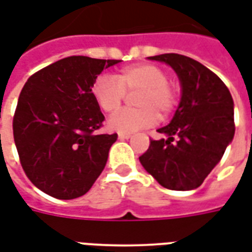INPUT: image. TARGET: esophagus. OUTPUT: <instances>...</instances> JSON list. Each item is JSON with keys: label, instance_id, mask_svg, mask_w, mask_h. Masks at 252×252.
Instances as JSON below:
<instances>
[{"label": "esophagus", "instance_id": "34e87169", "mask_svg": "<svg viewBox=\"0 0 252 252\" xmlns=\"http://www.w3.org/2000/svg\"><path fill=\"white\" fill-rule=\"evenodd\" d=\"M131 137V133H119V139L124 140V139H129Z\"/></svg>", "mask_w": 252, "mask_h": 252}]
</instances>
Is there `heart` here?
Masks as SVG:
<instances>
[{
	"label": "heart",
	"instance_id": "1",
	"mask_svg": "<svg viewBox=\"0 0 252 252\" xmlns=\"http://www.w3.org/2000/svg\"><path fill=\"white\" fill-rule=\"evenodd\" d=\"M135 109L123 110L108 121L110 131L131 133L154 126L158 114L164 119L173 113L178 102L175 89L169 83V75L157 64L136 63L115 75L97 78L92 86V94L101 110L116 113L126 99V93H135Z\"/></svg>",
	"mask_w": 252,
	"mask_h": 252
}]
</instances>
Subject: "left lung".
<instances>
[{
  "label": "left lung",
  "mask_w": 252,
  "mask_h": 252,
  "mask_svg": "<svg viewBox=\"0 0 252 252\" xmlns=\"http://www.w3.org/2000/svg\"><path fill=\"white\" fill-rule=\"evenodd\" d=\"M150 59L177 72L182 95L173 120L158 129L167 139H151L139 160L166 189H197L232 142V95L215 72L191 58L162 54Z\"/></svg>",
  "instance_id": "left-lung-1"
}]
</instances>
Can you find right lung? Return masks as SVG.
<instances>
[{"label":"right lung","mask_w":252,"mask_h":252,"mask_svg":"<svg viewBox=\"0 0 252 252\" xmlns=\"http://www.w3.org/2000/svg\"><path fill=\"white\" fill-rule=\"evenodd\" d=\"M119 62L68 57L25 82L13 117L14 143L27 177L46 194L81 197L102 173L117 133L97 135L105 117L92 86Z\"/></svg>","instance_id":"right-lung-1"}]
</instances>
